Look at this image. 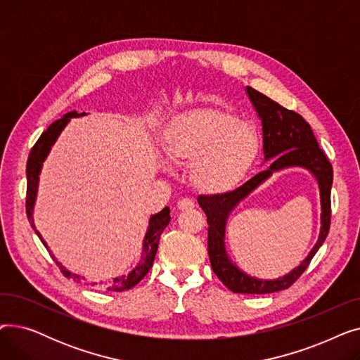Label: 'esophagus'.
Returning <instances> with one entry per match:
<instances>
[{
  "mask_svg": "<svg viewBox=\"0 0 360 360\" xmlns=\"http://www.w3.org/2000/svg\"><path fill=\"white\" fill-rule=\"evenodd\" d=\"M194 207H195V204L191 198H181L178 201V209L179 210H191V209H194Z\"/></svg>",
  "mask_w": 360,
  "mask_h": 360,
  "instance_id": "34e87169",
  "label": "esophagus"
}]
</instances>
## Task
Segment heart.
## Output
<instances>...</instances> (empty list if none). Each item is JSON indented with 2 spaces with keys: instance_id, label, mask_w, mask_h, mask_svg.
Masks as SVG:
<instances>
[{
  "instance_id": "1",
  "label": "heart",
  "mask_w": 360,
  "mask_h": 360,
  "mask_svg": "<svg viewBox=\"0 0 360 360\" xmlns=\"http://www.w3.org/2000/svg\"><path fill=\"white\" fill-rule=\"evenodd\" d=\"M163 150L172 160L193 162V181L207 194L228 193L245 178L259 153L255 128L231 112L191 109L163 131Z\"/></svg>"
}]
</instances>
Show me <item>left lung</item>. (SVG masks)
<instances>
[{"mask_svg":"<svg viewBox=\"0 0 360 360\" xmlns=\"http://www.w3.org/2000/svg\"><path fill=\"white\" fill-rule=\"evenodd\" d=\"M248 98L252 102L262 125V150L264 160H271L270 166L245 182L235 191L217 195H200L198 204L209 223V240L207 250L212 269L223 285L233 293L264 295L290 288L304 273L321 245L324 243L331 221V185L333 166L324 151L319 148L311 125L295 110L283 108L266 94L247 87ZM305 167L316 176L320 188L321 200V228L319 240L309 257L289 275L274 281L251 278L238 269L230 261L225 251L224 236L225 223L234 207L246 198L274 172L288 167Z\"/></svg>","mask_w":360,"mask_h":360,"instance_id":"left-lung-1","label":"left lung"}]
</instances>
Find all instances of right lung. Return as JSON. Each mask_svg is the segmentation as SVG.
<instances>
[{"label":"right lung","instance_id":"add662e5","mask_svg":"<svg viewBox=\"0 0 360 360\" xmlns=\"http://www.w3.org/2000/svg\"><path fill=\"white\" fill-rule=\"evenodd\" d=\"M86 112L83 113H77L75 110H71L65 115L55 121L53 124H51L48 127L46 131L42 132V136L39 137V140L36 141V144L32 147L30 155L27 159V166H26V176H27V194H26V213H27V219L32 224V228L34 229L36 235L39 236V239L42 240V243L45 245V248L49 251L46 242L44 240V238L41 236V233L36 231L34 223H33V209H34V201H36V195H37V185H39V175L42 170V163L45 162L46 156L49 155V151L53 146V143L56 141V139L60 137L61 131L65 128V125L70 122L71 118H79V117H84ZM170 221V210L169 207H165L162 212H159L158 214H153L148 220V228L143 240V251H141V259L137 264L136 269H132L128 276H121L113 278V281L110 283L109 286H106V290H113V292H124L128 290L131 288H134L136 285L141 281V278L148 273V270L153 266V261L158 252V247H159V240H160V235L165 231L166 226ZM51 254V251H49ZM52 258L55 259V257L52 255ZM56 266H58L63 271V274L68 278H72L74 281L77 283H89L86 281V278L83 276L74 274L70 270H67L61 262H58L55 259ZM91 286H101L102 283H90Z\"/></svg>","mask_w":360,"mask_h":360}]
</instances>
